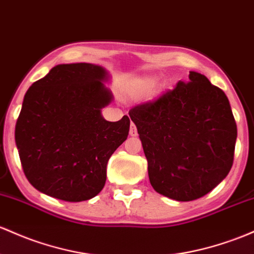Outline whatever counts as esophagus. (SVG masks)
I'll list each match as a JSON object with an SVG mask.
<instances>
[{"label":"esophagus","mask_w":254,"mask_h":254,"mask_svg":"<svg viewBox=\"0 0 254 254\" xmlns=\"http://www.w3.org/2000/svg\"><path fill=\"white\" fill-rule=\"evenodd\" d=\"M137 135V129H136L135 124L131 123V125H130V136H136Z\"/></svg>","instance_id":"obj_1"}]
</instances>
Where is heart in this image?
I'll use <instances>...</instances> for the list:
<instances>
[{
    "label": "heart",
    "instance_id": "obj_1",
    "mask_svg": "<svg viewBox=\"0 0 254 254\" xmlns=\"http://www.w3.org/2000/svg\"><path fill=\"white\" fill-rule=\"evenodd\" d=\"M154 85V78L153 77H141L136 79L132 84V91L137 95H147L152 90Z\"/></svg>",
    "mask_w": 254,
    "mask_h": 254
}]
</instances>
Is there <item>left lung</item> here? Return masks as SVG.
I'll return each instance as SVG.
<instances>
[{"instance_id": "8db88e82", "label": "left lung", "mask_w": 254, "mask_h": 254, "mask_svg": "<svg viewBox=\"0 0 254 254\" xmlns=\"http://www.w3.org/2000/svg\"><path fill=\"white\" fill-rule=\"evenodd\" d=\"M148 176L157 193L177 201L199 199L229 174L238 137L224 91L204 74L189 72L174 90L129 112Z\"/></svg>"}]
</instances>
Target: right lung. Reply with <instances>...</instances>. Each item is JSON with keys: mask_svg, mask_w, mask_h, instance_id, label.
<instances>
[{"mask_svg": "<svg viewBox=\"0 0 254 254\" xmlns=\"http://www.w3.org/2000/svg\"><path fill=\"white\" fill-rule=\"evenodd\" d=\"M107 71L94 64L57 65L30 86L15 125L24 174L41 193L78 202L96 196L107 163L127 140L130 119L108 122Z\"/></svg>", "mask_w": 254, "mask_h": 254, "instance_id": "obj_1", "label": "right lung"}]
</instances>
